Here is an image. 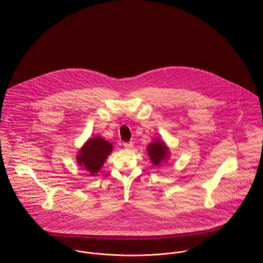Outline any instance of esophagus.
<instances>
[{"instance_id": "obj_1", "label": "esophagus", "mask_w": 263, "mask_h": 263, "mask_svg": "<svg viewBox=\"0 0 263 263\" xmlns=\"http://www.w3.org/2000/svg\"><path fill=\"white\" fill-rule=\"evenodd\" d=\"M123 147L125 149H133L134 148V143L133 142H127V143H123Z\"/></svg>"}]
</instances>
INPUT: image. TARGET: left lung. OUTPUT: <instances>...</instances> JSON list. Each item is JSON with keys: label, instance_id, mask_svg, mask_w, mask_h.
I'll return each mask as SVG.
<instances>
[{"label": "left lung", "instance_id": "obj_1", "mask_svg": "<svg viewBox=\"0 0 263 263\" xmlns=\"http://www.w3.org/2000/svg\"><path fill=\"white\" fill-rule=\"evenodd\" d=\"M169 149L164 142L156 140L152 142L148 146V155L150 156L151 161L155 166L161 165L164 161H167L169 158Z\"/></svg>", "mask_w": 263, "mask_h": 263}]
</instances>
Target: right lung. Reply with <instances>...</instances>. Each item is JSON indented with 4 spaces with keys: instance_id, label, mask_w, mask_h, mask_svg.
I'll return each instance as SVG.
<instances>
[{
    "instance_id": "add662e5",
    "label": "right lung",
    "mask_w": 263,
    "mask_h": 263,
    "mask_svg": "<svg viewBox=\"0 0 263 263\" xmlns=\"http://www.w3.org/2000/svg\"><path fill=\"white\" fill-rule=\"evenodd\" d=\"M112 145L101 137L89 139L79 151L77 162L94 175L104 164L107 156L112 152Z\"/></svg>"
}]
</instances>
